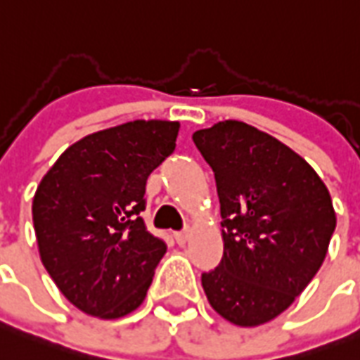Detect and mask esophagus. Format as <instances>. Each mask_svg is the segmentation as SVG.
<instances>
[{"label": "esophagus", "instance_id": "obj_1", "mask_svg": "<svg viewBox=\"0 0 360 360\" xmlns=\"http://www.w3.org/2000/svg\"><path fill=\"white\" fill-rule=\"evenodd\" d=\"M188 238H189V231L188 229L180 231V233H174V240H176L180 246H184V244L188 242Z\"/></svg>", "mask_w": 360, "mask_h": 360}]
</instances>
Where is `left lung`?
Here are the masks:
<instances>
[{
  "instance_id": "left-lung-1",
  "label": "left lung",
  "mask_w": 360,
  "mask_h": 360,
  "mask_svg": "<svg viewBox=\"0 0 360 360\" xmlns=\"http://www.w3.org/2000/svg\"><path fill=\"white\" fill-rule=\"evenodd\" d=\"M212 167L224 257L200 276L206 299L238 327L285 311L321 269L336 227L327 186L269 133L225 120L193 133Z\"/></svg>"
}]
</instances>
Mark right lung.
I'll list each match as a JSON object with an SVG mask.
<instances>
[{"label":"right lung","instance_id":"right-lung-1","mask_svg":"<svg viewBox=\"0 0 360 360\" xmlns=\"http://www.w3.org/2000/svg\"><path fill=\"white\" fill-rule=\"evenodd\" d=\"M180 124L135 120L80 139L33 197L44 269L88 316L118 319L142 304L167 244L146 231V180L176 148Z\"/></svg>","mask_w":360,"mask_h":360}]
</instances>
